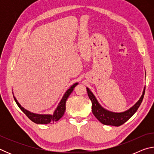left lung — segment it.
Wrapping results in <instances>:
<instances>
[{
	"instance_id": "left-lung-1",
	"label": "left lung",
	"mask_w": 154,
	"mask_h": 154,
	"mask_svg": "<svg viewBox=\"0 0 154 154\" xmlns=\"http://www.w3.org/2000/svg\"><path fill=\"white\" fill-rule=\"evenodd\" d=\"M86 89L88 96H89L90 100L92 101V113L94 116L97 118L98 120L105 125L119 126L128 120L136 113L138 108L139 107V106L142 103L143 97H144L145 87H144L143 94L140 97L139 100L128 110L120 112V113H116V112L109 111L107 109L104 108L98 103L97 98H96L94 94L92 92V91L88 88H86Z\"/></svg>"
}]
</instances>
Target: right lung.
Wrapping results in <instances>:
<instances>
[{
    "label": "right lung",
    "mask_w": 154,
    "mask_h": 154,
    "mask_svg": "<svg viewBox=\"0 0 154 154\" xmlns=\"http://www.w3.org/2000/svg\"><path fill=\"white\" fill-rule=\"evenodd\" d=\"M77 85H78V82L75 83L73 85H71V86L69 88V89H68L66 91V92L64 93V96H62L60 102L59 103L58 106H57L56 110L54 111L53 114H38L32 113V112H30L27 110V109L23 107V106L19 103V102L17 100V99L15 97L14 95V98L17 106H19L21 110L24 112L26 114V116L31 121H32L36 124H48L49 123H50V122L54 123V122L58 121L59 119L64 116V112L66 111V100L68 98H69L70 94L72 93V91H73L75 87ZM13 94H14V92H13Z\"/></svg>",
    "instance_id": "right-lung-1"
}]
</instances>
